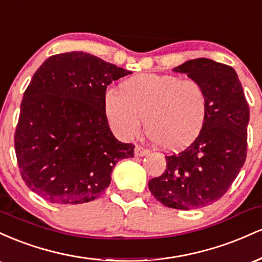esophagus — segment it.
Here are the masks:
<instances>
[{"mask_svg":"<svg viewBox=\"0 0 262 262\" xmlns=\"http://www.w3.org/2000/svg\"><path fill=\"white\" fill-rule=\"evenodd\" d=\"M134 154H135V156H145L149 154V150L143 148V146H140V145H137L134 149Z\"/></svg>","mask_w":262,"mask_h":262,"instance_id":"obj_1","label":"esophagus"}]
</instances>
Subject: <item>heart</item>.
Returning <instances> with one entry per match:
<instances>
[{"label":"heart","mask_w":262,"mask_h":262,"mask_svg":"<svg viewBox=\"0 0 262 262\" xmlns=\"http://www.w3.org/2000/svg\"><path fill=\"white\" fill-rule=\"evenodd\" d=\"M104 111L111 127L123 139L140 132L145 119L149 139L165 150H181L201 134L208 114V96L197 80L175 75L141 74L108 92Z\"/></svg>","instance_id":"heart-1"}]
</instances>
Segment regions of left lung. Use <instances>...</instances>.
<instances>
[{"mask_svg":"<svg viewBox=\"0 0 262 262\" xmlns=\"http://www.w3.org/2000/svg\"><path fill=\"white\" fill-rule=\"evenodd\" d=\"M206 89L208 114L187 149L166 158V170L148 183L159 202L170 208H203L225 194L246 159L250 111L231 66L198 58L173 69Z\"/></svg>","mask_w":262,"mask_h":262,"instance_id":"left-lung-1","label":"left lung"}]
</instances>
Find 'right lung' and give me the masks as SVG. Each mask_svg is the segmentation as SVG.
<instances>
[{
    "instance_id": "right-lung-1",
    "label": "right lung",
    "mask_w": 262,
    "mask_h": 262,
    "mask_svg": "<svg viewBox=\"0 0 262 262\" xmlns=\"http://www.w3.org/2000/svg\"><path fill=\"white\" fill-rule=\"evenodd\" d=\"M132 74L83 52L48 58L20 103L14 148L23 181L50 203L80 204L100 197L134 145L117 140L104 97L112 81Z\"/></svg>"
}]
</instances>
